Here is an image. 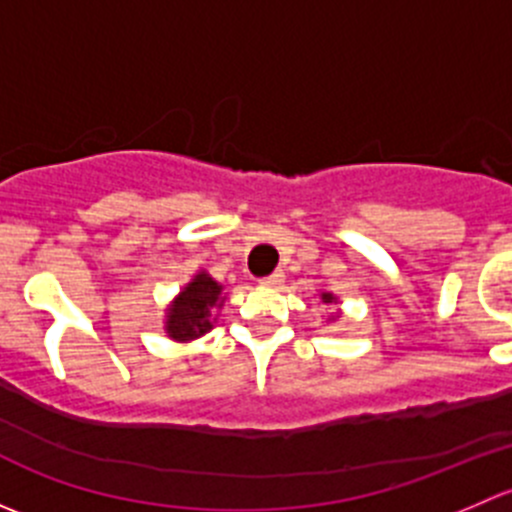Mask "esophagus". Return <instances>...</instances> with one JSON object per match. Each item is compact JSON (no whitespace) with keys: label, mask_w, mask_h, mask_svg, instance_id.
<instances>
[{"label":"esophagus","mask_w":512,"mask_h":512,"mask_svg":"<svg viewBox=\"0 0 512 512\" xmlns=\"http://www.w3.org/2000/svg\"><path fill=\"white\" fill-rule=\"evenodd\" d=\"M282 282H285V272L277 270V272H272V275L262 277L260 285H262V287H282Z\"/></svg>","instance_id":"obj_1"}]
</instances>
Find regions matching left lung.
Returning a JSON list of instances; mask_svg holds the SVG:
<instances>
[{
  "label": "left lung",
  "mask_w": 512,
  "mask_h": 512,
  "mask_svg": "<svg viewBox=\"0 0 512 512\" xmlns=\"http://www.w3.org/2000/svg\"><path fill=\"white\" fill-rule=\"evenodd\" d=\"M322 299H324V302H332L334 297H332V294H322Z\"/></svg>",
  "instance_id": "obj_1"
}]
</instances>
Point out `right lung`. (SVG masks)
<instances>
[{"label":"right lung","instance_id":"obj_1","mask_svg":"<svg viewBox=\"0 0 512 512\" xmlns=\"http://www.w3.org/2000/svg\"><path fill=\"white\" fill-rule=\"evenodd\" d=\"M220 287L213 277L198 275L188 287L180 292L173 307L168 309V334L178 342H188V339L200 337L208 329H213L210 322V309L218 304Z\"/></svg>","mask_w":512,"mask_h":512}]
</instances>
